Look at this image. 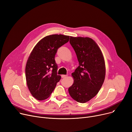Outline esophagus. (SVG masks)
<instances>
[{
    "label": "esophagus",
    "instance_id": "esophagus-1",
    "mask_svg": "<svg viewBox=\"0 0 132 132\" xmlns=\"http://www.w3.org/2000/svg\"><path fill=\"white\" fill-rule=\"evenodd\" d=\"M67 76V75H62L61 76V77L62 78H65V77H66Z\"/></svg>",
    "mask_w": 132,
    "mask_h": 132
}]
</instances>
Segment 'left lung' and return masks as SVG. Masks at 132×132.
Wrapping results in <instances>:
<instances>
[{
    "label": "left lung",
    "mask_w": 132,
    "mask_h": 132,
    "mask_svg": "<svg viewBox=\"0 0 132 132\" xmlns=\"http://www.w3.org/2000/svg\"><path fill=\"white\" fill-rule=\"evenodd\" d=\"M70 43L76 52L79 65L71 74L74 82L69 88V93L77 102L86 103L98 93L104 81V57L92 38L70 36Z\"/></svg>",
    "instance_id": "8db88e82"
}]
</instances>
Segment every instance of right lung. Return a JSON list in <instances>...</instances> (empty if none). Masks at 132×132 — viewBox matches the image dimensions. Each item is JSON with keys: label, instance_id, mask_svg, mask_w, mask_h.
I'll use <instances>...</instances> for the list:
<instances>
[{"label": "right lung", "instance_id": "add662e5", "mask_svg": "<svg viewBox=\"0 0 132 132\" xmlns=\"http://www.w3.org/2000/svg\"><path fill=\"white\" fill-rule=\"evenodd\" d=\"M69 37L63 35L46 36L30 53L26 67V80L31 94L37 100L47 98L61 79L55 56L58 48L69 42Z\"/></svg>", "mask_w": 132, "mask_h": 132}]
</instances>
